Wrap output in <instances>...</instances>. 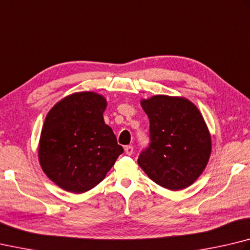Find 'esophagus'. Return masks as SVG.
Masks as SVG:
<instances>
[{
	"label": "esophagus",
	"mask_w": 250,
	"mask_h": 250,
	"mask_svg": "<svg viewBox=\"0 0 250 250\" xmlns=\"http://www.w3.org/2000/svg\"><path fill=\"white\" fill-rule=\"evenodd\" d=\"M125 152L126 155H132L133 154V146L132 145H126V146L125 147Z\"/></svg>",
	"instance_id": "esophagus-1"
}]
</instances>
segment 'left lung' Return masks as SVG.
I'll use <instances>...</instances> for the list:
<instances>
[{
	"instance_id": "8db88e82",
	"label": "left lung",
	"mask_w": 250,
	"mask_h": 250,
	"mask_svg": "<svg viewBox=\"0 0 250 250\" xmlns=\"http://www.w3.org/2000/svg\"><path fill=\"white\" fill-rule=\"evenodd\" d=\"M149 120L148 147L138 164L149 178L169 190L189 187L207 167L211 134L201 112L184 97L155 95L142 99Z\"/></svg>"
}]
</instances>
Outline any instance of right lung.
<instances>
[{
    "mask_svg": "<svg viewBox=\"0 0 250 250\" xmlns=\"http://www.w3.org/2000/svg\"><path fill=\"white\" fill-rule=\"evenodd\" d=\"M106 99L74 93L54 105L44 119L38 157L50 179L63 190L83 193L105 178L124 148L104 121Z\"/></svg>",
    "mask_w": 250,
    "mask_h": 250,
    "instance_id": "1",
    "label": "right lung"
}]
</instances>
